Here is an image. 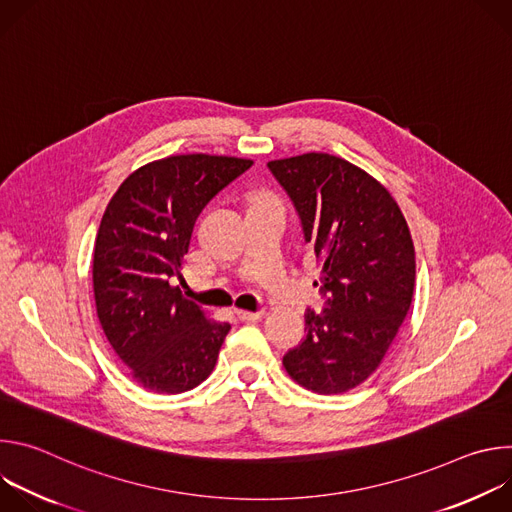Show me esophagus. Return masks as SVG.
<instances>
[{"label":"esophagus","instance_id":"1","mask_svg":"<svg viewBox=\"0 0 512 512\" xmlns=\"http://www.w3.org/2000/svg\"><path fill=\"white\" fill-rule=\"evenodd\" d=\"M237 316L245 322H255V320H261L265 316V310H259V312H249V310H235Z\"/></svg>","mask_w":512,"mask_h":512}]
</instances>
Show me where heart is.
I'll return each instance as SVG.
<instances>
[{"mask_svg":"<svg viewBox=\"0 0 512 512\" xmlns=\"http://www.w3.org/2000/svg\"><path fill=\"white\" fill-rule=\"evenodd\" d=\"M273 200H277L273 194H269V192H261V194H257V196H255L253 204H261V202H273Z\"/></svg>","mask_w":512,"mask_h":512,"instance_id":"obj_1","label":"heart"}]
</instances>
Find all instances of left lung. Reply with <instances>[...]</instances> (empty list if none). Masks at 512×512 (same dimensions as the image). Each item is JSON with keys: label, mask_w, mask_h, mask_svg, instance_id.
<instances>
[{"label": "left lung", "mask_w": 512, "mask_h": 512, "mask_svg": "<svg viewBox=\"0 0 512 512\" xmlns=\"http://www.w3.org/2000/svg\"><path fill=\"white\" fill-rule=\"evenodd\" d=\"M267 166L300 212L328 296L322 314L308 310L306 338L283 367L308 391L346 393L379 369L411 308L407 221L377 178L342 158L310 152Z\"/></svg>", "instance_id": "8db88e82"}]
</instances>
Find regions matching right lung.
Wrapping results in <instances>:
<instances>
[{"label": "right lung", "instance_id": "1", "mask_svg": "<svg viewBox=\"0 0 512 512\" xmlns=\"http://www.w3.org/2000/svg\"><path fill=\"white\" fill-rule=\"evenodd\" d=\"M253 160L186 154L131 172L109 200L93 253L101 328L131 379L154 393H184L214 369L231 324L206 316L180 277L202 208Z\"/></svg>", "mask_w": 512, "mask_h": 512}]
</instances>
